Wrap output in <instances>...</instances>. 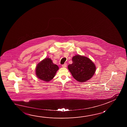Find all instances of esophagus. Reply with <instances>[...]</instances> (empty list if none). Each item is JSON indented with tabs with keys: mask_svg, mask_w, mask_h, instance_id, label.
I'll list each match as a JSON object with an SVG mask.
<instances>
[{
	"mask_svg": "<svg viewBox=\"0 0 127 127\" xmlns=\"http://www.w3.org/2000/svg\"><path fill=\"white\" fill-rule=\"evenodd\" d=\"M62 66H63V67H64V68H65V67H66V63H64V64H63V65H62Z\"/></svg>",
	"mask_w": 127,
	"mask_h": 127,
	"instance_id": "esophagus-1",
	"label": "esophagus"
}]
</instances>
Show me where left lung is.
I'll return each mask as SVG.
<instances>
[{
	"label": "left lung",
	"instance_id": "8db88e82",
	"mask_svg": "<svg viewBox=\"0 0 127 127\" xmlns=\"http://www.w3.org/2000/svg\"><path fill=\"white\" fill-rule=\"evenodd\" d=\"M73 63L68 68L77 81L84 82L90 79L96 71L95 65L86 57L77 55L72 58Z\"/></svg>",
	"mask_w": 127,
	"mask_h": 127
}]
</instances>
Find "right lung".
<instances>
[{
	"label": "right lung",
	"mask_w": 127,
	"mask_h": 127,
	"mask_svg": "<svg viewBox=\"0 0 127 127\" xmlns=\"http://www.w3.org/2000/svg\"><path fill=\"white\" fill-rule=\"evenodd\" d=\"M58 69V66L54 64L50 58H45L37 64L36 74L41 80L49 81L55 76Z\"/></svg>",
	"instance_id": "add662e5"
}]
</instances>
